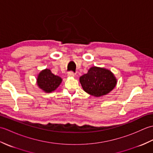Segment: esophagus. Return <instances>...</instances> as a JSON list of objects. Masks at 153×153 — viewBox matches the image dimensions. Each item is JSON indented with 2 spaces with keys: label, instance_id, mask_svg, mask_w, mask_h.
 <instances>
[{
  "label": "esophagus",
  "instance_id": "34e87169",
  "mask_svg": "<svg viewBox=\"0 0 153 153\" xmlns=\"http://www.w3.org/2000/svg\"><path fill=\"white\" fill-rule=\"evenodd\" d=\"M74 76H75V74L74 72H72V71H70V72H68V76L70 77H74Z\"/></svg>",
  "mask_w": 153,
  "mask_h": 153
}]
</instances>
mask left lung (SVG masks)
<instances>
[{"label":"left lung","mask_w":153,"mask_h":153,"mask_svg":"<svg viewBox=\"0 0 153 153\" xmlns=\"http://www.w3.org/2000/svg\"><path fill=\"white\" fill-rule=\"evenodd\" d=\"M79 82L86 93L99 97L111 91L116 85L117 79L109 70L94 66L79 77Z\"/></svg>","instance_id":"obj_1"}]
</instances>
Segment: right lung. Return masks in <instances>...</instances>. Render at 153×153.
Masks as SVG:
<instances>
[{
  "mask_svg": "<svg viewBox=\"0 0 153 153\" xmlns=\"http://www.w3.org/2000/svg\"><path fill=\"white\" fill-rule=\"evenodd\" d=\"M61 77L55 76L48 69L42 70L39 74L37 83L40 89L46 93H51L56 90L62 82Z\"/></svg>",
  "mask_w": 153,
  "mask_h": 153,
  "instance_id": "1",
  "label": "right lung"
}]
</instances>
